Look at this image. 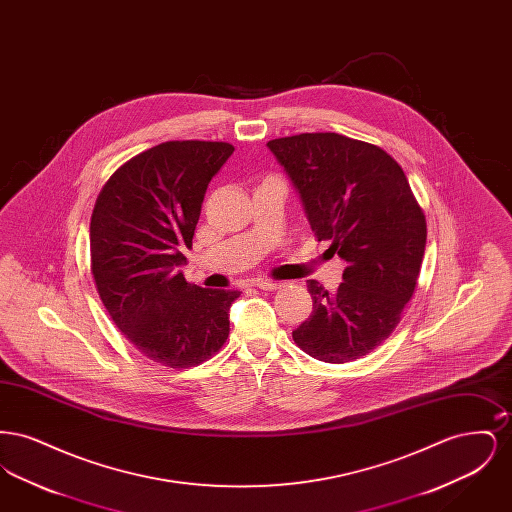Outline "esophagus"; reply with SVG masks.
Segmentation results:
<instances>
[{
  "mask_svg": "<svg viewBox=\"0 0 512 512\" xmlns=\"http://www.w3.org/2000/svg\"><path fill=\"white\" fill-rule=\"evenodd\" d=\"M253 286L263 290V292H274V290L280 288V282H274V280H255Z\"/></svg>",
  "mask_w": 512,
  "mask_h": 512,
  "instance_id": "obj_1",
  "label": "esophagus"
}]
</instances>
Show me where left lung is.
Listing matches in <instances>:
<instances>
[{
  "instance_id": "8db88e82",
  "label": "left lung",
  "mask_w": 512,
  "mask_h": 512,
  "mask_svg": "<svg viewBox=\"0 0 512 512\" xmlns=\"http://www.w3.org/2000/svg\"><path fill=\"white\" fill-rule=\"evenodd\" d=\"M309 224L347 263L328 293L307 282L313 315L293 341L313 359L349 363L390 338L413 297L426 247V217L409 180L382 147L336 132L270 140Z\"/></svg>"
}]
</instances>
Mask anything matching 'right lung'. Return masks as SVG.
Listing matches in <instances>:
<instances>
[{
    "label": "right lung",
    "mask_w": 512,
    "mask_h": 512,
    "mask_svg": "<svg viewBox=\"0 0 512 512\" xmlns=\"http://www.w3.org/2000/svg\"><path fill=\"white\" fill-rule=\"evenodd\" d=\"M232 151L226 142L159 144L113 172L96 199L90 257L99 297L124 338L155 363L201 365L228 338L240 292L188 284L178 267L207 186Z\"/></svg>",
    "instance_id": "add662e5"
}]
</instances>
